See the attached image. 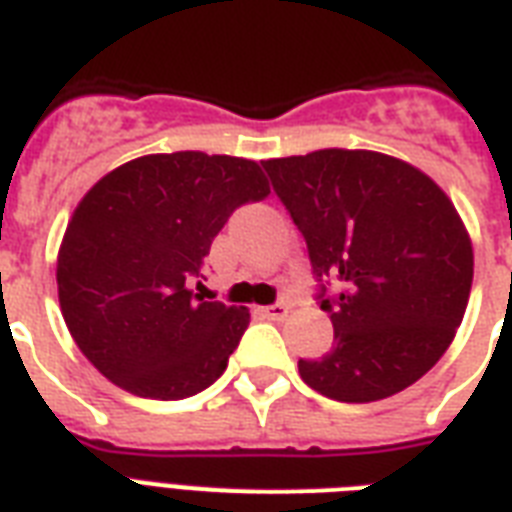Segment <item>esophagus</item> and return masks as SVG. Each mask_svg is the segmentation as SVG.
<instances>
[{
  "label": "esophagus",
  "mask_w": 512,
  "mask_h": 512,
  "mask_svg": "<svg viewBox=\"0 0 512 512\" xmlns=\"http://www.w3.org/2000/svg\"><path fill=\"white\" fill-rule=\"evenodd\" d=\"M289 313V305L287 303H273V305H265L263 308V316L271 321H284Z\"/></svg>",
  "instance_id": "obj_1"
}]
</instances>
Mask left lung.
<instances>
[{
  "mask_svg": "<svg viewBox=\"0 0 512 512\" xmlns=\"http://www.w3.org/2000/svg\"><path fill=\"white\" fill-rule=\"evenodd\" d=\"M263 167L308 244L316 300L335 327L327 356L297 361L303 382L345 404L409 388L468 308L473 247L449 196L374 151L324 148Z\"/></svg>",
  "mask_w": 512,
  "mask_h": 512,
  "instance_id": "8db88e82",
  "label": "left lung"
}]
</instances>
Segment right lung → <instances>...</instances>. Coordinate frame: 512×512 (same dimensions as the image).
<instances>
[{
	"mask_svg": "<svg viewBox=\"0 0 512 512\" xmlns=\"http://www.w3.org/2000/svg\"><path fill=\"white\" fill-rule=\"evenodd\" d=\"M268 193L255 162L201 151L140 156L92 185L60 244L58 297L103 377L180 401L225 372L249 311L204 303L188 287L228 217Z\"/></svg>",
	"mask_w": 512,
	"mask_h": 512,
	"instance_id": "1",
	"label": "right lung"
}]
</instances>
